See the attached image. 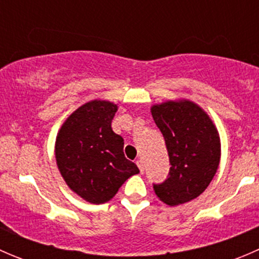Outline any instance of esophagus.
<instances>
[{
	"mask_svg": "<svg viewBox=\"0 0 259 259\" xmlns=\"http://www.w3.org/2000/svg\"><path fill=\"white\" fill-rule=\"evenodd\" d=\"M137 165H138V168H139V170H140V173H144V163H143V160L142 159H139V160H137Z\"/></svg>",
	"mask_w": 259,
	"mask_h": 259,
	"instance_id": "obj_1",
	"label": "esophagus"
}]
</instances>
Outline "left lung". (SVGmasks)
Here are the masks:
<instances>
[{"label": "left lung", "instance_id": "1", "mask_svg": "<svg viewBox=\"0 0 259 259\" xmlns=\"http://www.w3.org/2000/svg\"><path fill=\"white\" fill-rule=\"evenodd\" d=\"M151 115L165 140L171 165L164 182L154 183V192L169 205L193 200L207 189L218 169V132L209 116L190 101L154 105Z\"/></svg>", "mask_w": 259, "mask_h": 259}]
</instances>
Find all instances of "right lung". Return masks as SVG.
Here are the masks:
<instances>
[{"label": "right lung", "mask_w": 259, "mask_h": 259, "mask_svg": "<svg viewBox=\"0 0 259 259\" xmlns=\"http://www.w3.org/2000/svg\"><path fill=\"white\" fill-rule=\"evenodd\" d=\"M116 110L109 101H90L67 117L56 138L60 173L93 204L110 200L125 180L139 173L137 164L125 158L124 139L111 129Z\"/></svg>", "instance_id": "add662e5"}]
</instances>
